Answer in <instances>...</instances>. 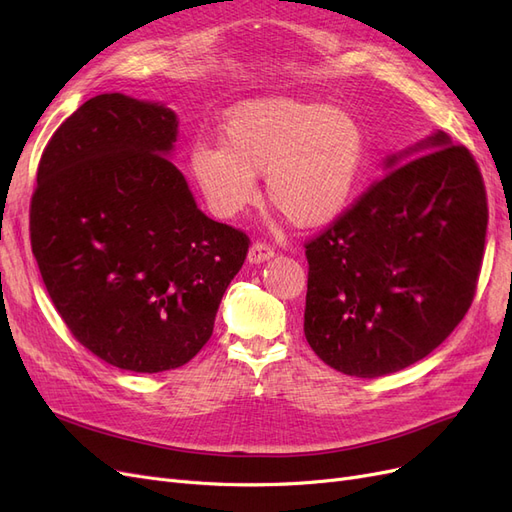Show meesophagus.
Listing matches in <instances>:
<instances>
[{"mask_svg":"<svg viewBox=\"0 0 512 512\" xmlns=\"http://www.w3.org/2000/svg\"><path fill=\"white\" fill-rule=\"evenodd\" d=\"M273 254H275V250L273 247L269 245V243H265V241H254L252 245H250V252H247V260L250 262H265V260H269V258H273Z\"/></svg>","mask_w":512,"mask_h":512,"instance_id":"1","label":"esophagus"}]
</instances>
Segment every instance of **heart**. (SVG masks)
Here are the masks:
<instances>
[{
	"mask_svg": "<svg viewBox=\"0 0 512 512\" xmlns=\"http://www.w3.org/2000/svg\"><path fill=\"white\" fill-rule=\"evenodd\" d=\"M220 145L190 153L211 211L235 218L256 203V175H267L269 203L301 228L329 224L346 209L365 160V132L350 113L290 98L237 106Z\"/></svg>",
	"mask_w": 512,
	"mask_h": 512,
	"instance_id": "obj_1",
	"label": "heart"
}]
</instances>
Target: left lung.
Instances as JSON below:
<instances>
[{"mask_svg":"<svg viewBox=\"0 0 512 512\" xmlns=\"http://www.w3.org/2000/svg\"><path fill=\"white\" fill-rule=\"evenodd\" d=\"M406 156L305 243L307 344L356 378L436 350L470 309L483 265L489 209L470 149L438 132Z\"/></svg>","mask_w":512,"mask_h":512,"instance_id":"1","label":"left lung"}]
</instances>
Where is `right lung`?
Masks as SVG:
<instances>
[{
  "mask_svg": "<svg viewBox=\"0 0 512 512\" xmlns=\"http://www.w3.org/2000/svg\"><path fill=\"white\" fill-rule=\"evenodd\" d=\"M173 111L102 94L46 143L29 239L76 342L108 365L158 374L188 363L243 267L250 237L200 211L164 153Z\"/></svg>",
  "mask_w": 512,
  "mask_h": 512,
  "instance_id": "1",
  "label": "right lung"
}]
</instances>
